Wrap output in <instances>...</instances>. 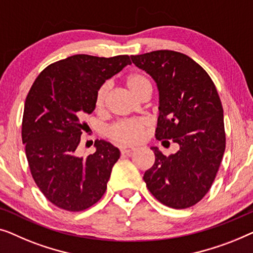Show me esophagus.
Listing matches in <instances>:
<instances>
[{
	"instance_id": "34e87169",
	"label": "esophagus",
	"mask_w": 253,
	"mask_h": 253,
	"mask_svg": "<svg viewBox=\"0 0 253 253\" xmlns=\"http://www.w3.org/2000/svg\"><path fill=\"white\" fill-rule=\"evenodd\" d=\"M134 150H135V148H133V147H120V152H122L123 155L131 154Z\"/></svg>"
}]
</instances>
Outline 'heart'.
<instances>
[{
    "label": "heart",
    "instance_id": "b5f03b06",
    "mask_svg": "<svg viewBox=\"0 0 253 253\" xmlns=\"http://www.w3.org/2000/svg\"><path fill=\"white\" fill-rule=\"evenodd\" d=\"M125 84L130 92L135 96L141 97L145 92L152 91V84L147 76L142 73H129L125 78ZM110 90V84L104 83L98 88L96 92L95 106L97 110H102L104 108L106 97H108ZM148 127V122L145 119H128L122 120L106 129V135L111 138L112 141L118 142L122 144H133L140 140L142 134L145 128Z\"/></svg>",
    "mask_w": 253,
    "mask_h": 253
}]
</instances>
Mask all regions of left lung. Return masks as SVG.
Wrapping results in <instances>:
<instances>
[{"label": "left lung", "instance_id": "8db88e82", "mask_svg": "<svg viewBox=\"0 0 253 253\" xmlns=\"http://www.w3.org/2000/svg\"><path fill=\"white\" fill-rule=\"evenodd\" d=\"M159 90L156 138L179 144L169 157L157 148L143 180L154 197L172 209H187L208 194L226 149L223 109L208 72L189 56L156 50L131 56Z\"/></svg>", "mask_w": 253, "mask_h": 253}]
</instances>
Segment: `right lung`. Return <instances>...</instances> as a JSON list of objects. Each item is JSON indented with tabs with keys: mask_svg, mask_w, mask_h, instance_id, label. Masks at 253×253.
I'll return each mask as SVG.
<instances>
[{
	"mask_svg": "<svg viewBox=\"0 0 253 253\" xmlns=\"http://www.w3.org/2000/svg\"><path fill=\"white\" fill-rule=\"evenodd\" d=\"M128 64V55H74L45 67L28 91L21 138L35 183L57 208L84 211L105 193L119 150L103 140L86 157L77 148L98 88Z\"/></svg>",
	"mask_w": 253,
	"mask_h": 253,
	"instance_id": "1",
	"label": "right lung"
}]
</instances>
